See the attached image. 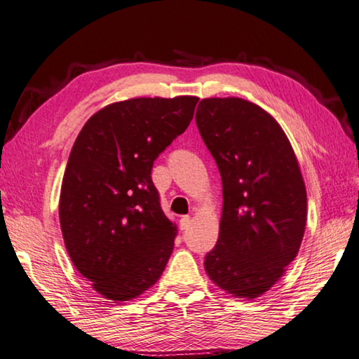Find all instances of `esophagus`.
<instances>
[{"label": "esophagus", "mask_w": 359, "mask_h": 359, "mask_svg": "<svg viewBox=\"0 0 359 359\" xmlns=\"http://www.w3.org/2000/svg\"><path fill=\"white\" fill-rule=\"evenodd\" d=\"M191 223H192L191 215H182L181 220H180V228L182 229V231H184V229H187L189 226H191Z\"/></svg>", "instance_id": "obj_1"}]
</instances>
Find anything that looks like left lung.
Returning a JSON list of instances; mask_svg holds the SVG:
<instances>
[{"mask_svg": "<svg viewBox=\"0 0 359 359\" xmlns=\"http://www.w3.org/2000/svg\"><path fill=\"white\" fill-rule=\"evenodd\" d=\"M195 120L223 187L219 239L205 270L226 294L258 299L281 280L305 234L299 161L278 121L252 101L205 98Z\"/></svg>", "mask_w": 359, "mask_h": 359, "instance_id": "8db88e82", "label": "left lung"}]
</instances>
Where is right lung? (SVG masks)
<instances>
[{"instance_id": "obj_1", "label": "right lung", "mask_w": 359, "mask_h": 359, "mask_svg": "<svg viewBox=\"0 0 359 359\" xmlns=\"http://www.w3.org/2000/svg\"><path fill=\"white\" fill-rule=\"evenodd\" d=\"M197 97L130 98L104 106L79 131L59 197L73 266L114 303L156 285L178 226L161 209L153 162L186 131Z\"/></svg>"}]
</instances>
